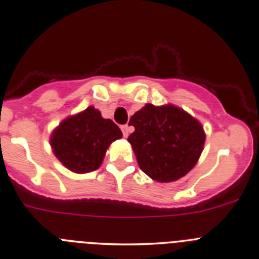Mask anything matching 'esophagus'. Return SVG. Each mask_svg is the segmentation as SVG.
I'll return each mask as SVG.
<instances>
[{"label":"esophagus","mask_w":259,"mask_h":259,"mask_svg":"<svg viewBox=\"0 0 259 259\" xmlns=\"http://www.w3.org/2000/svg\"><path fill=\"white\" fill-rule=\"evenodd\" d=\"M121 131H122V135H123V137H128L130 131H131L128 124H123V126H121Z\"/></svg>","instance_id":"esophagus-1"}]
</instances>
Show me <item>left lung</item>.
Listing matches in <instances>:
<instances>
[{"instance_id":"1","label":"left lung","mask_w":259,"mask_h":259,"mask_svg":"<svg viewBox=\"0 0 259 259\" xmlns=\"http://www.w3.org/2000/svg\"><path fill=\"white\" fill-rule=\"evenodd\" d=\"M127 141L142 171L159 182L181 179L196 165L204 145L202 124L174 105L147 104L131 117Z\"/></svg>"}]
</instances>
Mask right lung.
I'll list each match as a JSON object with an SVG mask.
<instances>
[{
    "label": "right lung",
    "instance_id": "obj_1",
    "mask_svg": "<svg viewBox=\"0 0 259 259\" xmlns=\"http://www.w3.org/2000/svg\"><path fill=\"white\" fill-rule=\"evenodd\" d=\"M121 137L117 124L103 118L99 110L89 106L61 122L51 136V147L67 168L85 174L100 166L109 145Z\"/></svg>",
    "mask_w": 259,
    "mask_h": 259
}]
</instances>
